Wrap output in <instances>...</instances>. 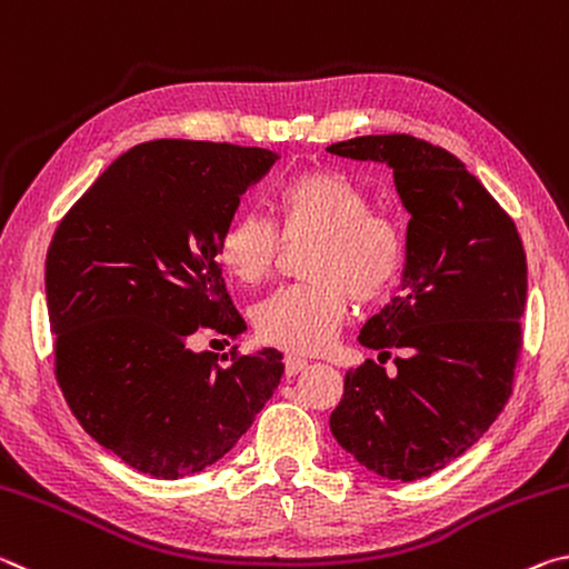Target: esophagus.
I'll return each instance as SVG.
<instances>
[{
  "label": "esophagus",
  "instance_id": "1",
  "mask_svg": "<svg viewBox=\"0 0 569 569\" xmlns=\"http://www.w3.org/2000/svg\"><path fill=\"white\" fill-rule=\"evenodd\" d=\"M307 368V360L305 358H297V356H287L284 358V372L287 376H297V372H302Z\"/></svg>",
  "mask_w": 569,
  "mask_h": 569
}]
</instances>
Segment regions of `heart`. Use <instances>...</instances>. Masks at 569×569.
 <instances>
[{
    "instance_id": "heart-1",
    "label": "heart",
    "mask_w": 569,
    "mask_h": 569,
    "mask_svg": "<svg viewBox=\"0 0 569 569\" xmlns=\"http://www.w3.org/2000/svg\"><path fill=\"white\" fill-rule=\"evenodd\" d=\"M274 209L284 241H312L302 259L307 282L259 302L254 328L267 346L315 356L348 320L352 297L370 305L393 290L406 259L403 229L388 213L372 211L366 191L348 176L330 169L287 179L274 191ZM279 251L274 223L254 211L231 217L217 247L223 269L244 284L264 282Z\"/></svg>"
}]
</instances>
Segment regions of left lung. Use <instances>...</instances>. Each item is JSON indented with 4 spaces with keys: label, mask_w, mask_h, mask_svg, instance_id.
I'll list each match as a JSON object with an SVG mask.
<instances>
[{
    "label": "left lung",
    "mask_w": 569,
    "mask_h": 569,
    "mask_svg": "<svg viewBox=\"0 0 569 569\" xmlns=\"http://www.w3.org/2000/svg\"><path fill=\"white\" fill-rule=\"evenodd\" d=\"M393 171L406 211L398 295L362 325L366 360L346 372L330 431L362 467L396 481L441 471L471 449L511 396L527 302V257L515 221L459 158L421 138L360 136L328 146Z\"/></svg>",
    "instance_id": "8db88e82"
}]
</instances>
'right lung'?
I'll return each instance as SVG.
<instances>
[{
  "mask_svg": "<svg viewBox=\"0 0 569 569\" xmlns=\"http://www.w3.org/2000/svg\"><path fill=\"white\" fill-rule=\"evenodd\" d=\"M267 148L161 138L133 146L64 213L44 262L54 376L80 426L128 467L181 479L211 467L272 398L282 352H193L247 330L217 262Z\"/></svg>",
  "mask_w": 569,
  "mask_h": 569,
  "instance_id": "add662e5",
  "label": "right lung"
}]
</instances>
